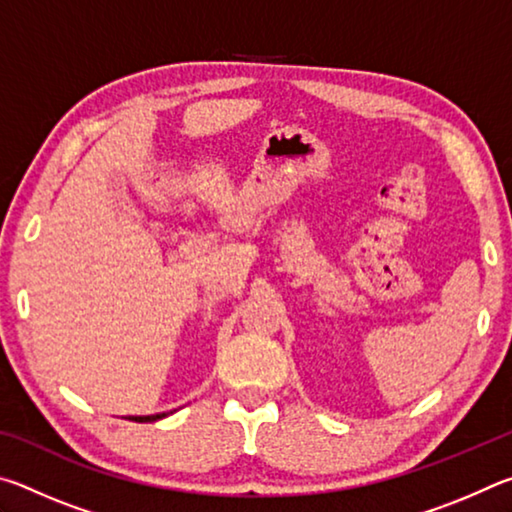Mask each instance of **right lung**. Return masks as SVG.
Listing matches in <instances>:
<instances>
[{"label": "right lung", "instance_id": "obj_1", "mask_svg": "<svg viewBox=\"0 0 512 512\" xmlns=\"http://www.w3.org/2000/svg\"><path fill=\"white\" fill-rule=\"evenodd\" d=\"M169 413H155V415H128V420H135V422H155V420H162L167 418Z\"/></svg>", "mask_w": 512, "mask_h": 512}]
</instances>
